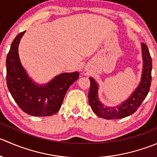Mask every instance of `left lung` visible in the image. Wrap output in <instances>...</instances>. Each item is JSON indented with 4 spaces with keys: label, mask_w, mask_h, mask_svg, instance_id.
<instances>
[{
    "label": "left lung",
    "mask_w": 157,
    "mask_h": 157,
    "mask_svg": "<svg viewBox=\"0 0 157 157\" xmlns=\"http://www.w3.org/2000/svg\"><path fill=\"white\" fill-rule=\"evenodd\" d=\"M142 55L144 68L141 82L131 97L118 106L106 107L99 102L97 96V83L90 77V88L88 94L89 102L92 110L96 115L105 119H119L132 115L140 107L148 94L152 80V58L145 43H142Z\"/></svg>",
    "instance_id": "8db88e82"
}]
</instances>
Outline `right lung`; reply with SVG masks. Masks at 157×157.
Masks as SVG:
<instances>
[{
	"label": "right lung",
	"mask_w": 157,
	"mask_h": 157,
	"mask_svg": "<svg viewBox=\"0 0 157 157\" xmlns=\"http://www.w3.org/2000/svg\"><path fill=\"white\" fill-rule=\"evenodd\" d=\"M24 33L22 32L16 36L7 54V87L15 102L24 112L33 116L52 115L61 108L67 90L79 78V73L60 74L46 86L34 84L19 58L18 45Z\"/></svg>",
	"instance_id": "1"
}]
</instances>
